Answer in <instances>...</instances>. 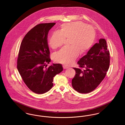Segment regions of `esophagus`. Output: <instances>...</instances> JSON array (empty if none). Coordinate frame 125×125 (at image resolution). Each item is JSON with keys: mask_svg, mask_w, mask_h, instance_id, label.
Returning <instances> with one entry per match:
<instances>
[{"mask_svg": "<svg viewBox=\"0 0 125 125\" xmlns=\"http://www.w3.org/2000/svg\"><path fill=\"white\" fill-rule=\"evenodd\" d=\"M63 68H64V69H67V68H68V67H67V66H63Z\"/></svg>", "mask_w": 125, "mask_h": 125, "instance_id": "esophagus-1", "label": "esophagus"}]
</instances>
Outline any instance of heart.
Here are the masks:
<instances>
[{
  "mask_svg": "<svg viewBox=\"0 0 125 125\" xmlns=\"http://www.w3.org/2000/svg\"><path fill=\"white\" fill-rule=\"evenodd\" d=\"M95 32L90 25L81 22L65 23L61 25V31H55L49 39L48 43L53 49L63 45L65 39H69V48H63L56 53L54 60L59 63L70 66L79 54L86 53L94 44Z\"/></svg>",
  "mask_w": 125,
  "mask_h": 125,
  "instance_id": "1",
  "label": "heart"
}]
</instances>
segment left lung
<instances>
[{"instance_id": "obj_1", "label": "left lung", "mask_w": 125, "mask_h": 125, "mask_svg": "<svg viewBox=\"0 0 125 125\" xmlns=\"http://www.w3.org/2000/svg\"><path fill=\"white\" fill-rule=\"evenodd\" d=\"M110 52L104 39H99L78 61L83 70L74 68L75 75L72 80L73 89L81 94H87L97 88L104 78L110 63Z\"/></svg>"}]
</instances>
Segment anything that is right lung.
<instances>
[{
    "instance_id": "1",
    "label": "right lung",
    "mask_w": 125,
    "mask_h": 125,
    "mask_svg": "<svg viewBox=\"0 0 125 125\" xmlns=\"http://www.w3.org/2000/svg\"><path fill=\"white\" fill-rule=\"evenodd\" d=\"M55 22L40 23L25 35L20 45L17 59V69L27 86L33 92L43 94L53 86V77L63 71L60 64L51 62L48 45L49 31Z\"/></svg>"
}]
</instances>
